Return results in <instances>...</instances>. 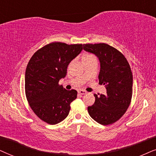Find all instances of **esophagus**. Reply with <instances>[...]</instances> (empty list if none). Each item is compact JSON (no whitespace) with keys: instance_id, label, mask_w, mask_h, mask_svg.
Here are the masks:
<instances>
[{"instance_id":"34e87169","label":"esophagus","mask_w":156,"mask_h":156,"mask_svg":"<svg viewBox=\"0 0 156 156\" xmlns=\"http://www.w3.org/2000/svg\"><path fill=\"white\" fill-rule=\"evenodd\" d=\"M78 93H79V94H80V95H85V94H86L87 92L84 90H78Z\"/></svg>"}]
</instances>
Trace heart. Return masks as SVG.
<instances>
[{"mask_svg": "<svg viewBox=\"0 0 156 156\" xmlns=\"http://www.w3.org/2000/svg\"><path fill=\"white\" fill-rule=\"evenodd\" d=\"M91 56H93V55H86L84 57H91Z\"/></svg>", "mask_w": 156, "mask_h": 156, "instance_id": "b5f03b06", "label": "heart"}]
</instances>
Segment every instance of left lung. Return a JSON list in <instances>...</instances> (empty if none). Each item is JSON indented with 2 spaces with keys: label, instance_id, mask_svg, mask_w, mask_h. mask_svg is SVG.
I'll return each mask as SVG.
<instances>
[{
  "label": "left lung",
  "instance_id": "left-lung-1",
  "mask_svg": "<svg viewBox=\"0 0 156 156\" xmlns=\"http://www.w3.org/2000/svg\"><path fill=\"white\" fill-rule=\"evenodd\" d=\"M83 49L95 54L101 63L99 84L106 88V95L94 94V104L88 107L89 115L103 126L117 121L124 115L131 101L133 74L125 56L106 43L83 44Z\"/></svg>",
  "mask_w": 156,
  "mask_h": 156
}]
</instances>
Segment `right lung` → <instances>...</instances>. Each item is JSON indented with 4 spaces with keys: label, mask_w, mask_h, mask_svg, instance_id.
<instances>
[{
    "label": "right lung",
    "mask_w": 156,
    "mask_h": 156,
    "mask_svg": "<svg viewBox=\"0 0 156 156\" xmlns=\"http://www.w3.org/2000/svg\"><path fill=\"white\" fill-rule=\"evenodd\" d=\"M82 50V44L51 43L38 50L29 61L25 75L26 98L34 113L45 123L55 125L69 113L70 103L78 93L66 90L58 82Z\"/></svg>",
    "instance_id": "right-lung-1"
}]
</instances>
